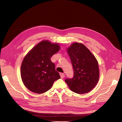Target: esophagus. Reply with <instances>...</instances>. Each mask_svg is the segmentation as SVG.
<instances>
[{
    "label": "esophagus",
    "instance_id": "34e87169",
    "mask_svg": "<svg viewBox=\"0 0 122 122\" xmlns=\"http://www.w3.org/2000/svg\"><path fill=\"white\" fill-rule=\"evenodd\" d=\"M60 76H61V79L64 78V73H60Z\"/></svg>",
    "mask_w": 122,
    "mask_h": 122
}]
</instances>
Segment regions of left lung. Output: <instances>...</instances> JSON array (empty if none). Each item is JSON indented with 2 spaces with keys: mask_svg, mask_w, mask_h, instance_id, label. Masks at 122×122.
I'll use <instances>...</instances> for the list:
<instances>
[{
  "mask_svg": "<svg viewBox=\"0 0 122 122\" xmlns=\"http://www.w3.org/2000/svg\"><path fill=\"white\" fill-rule=\"evenodd\" d=\"M73 66L74 75L65 82L72 91L85 94L91 91L99 79V69L97 60L82 43H72L67 49Z\"/></svg>",
  "mask_w": 122,
  "mask_h": 122,
  "instance_id": "obj_1",
  "label": "left lung"
}]
</instances>
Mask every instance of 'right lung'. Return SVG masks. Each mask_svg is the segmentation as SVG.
<instances>
[{"mask_svg":"<svg viewBox=\"0 0 122 122\" xmlns=\"http://www.w3.org/2000/svg\"><path fill=\"white\" fill-rule=\"evenodd\" d=\"M58 43L42 41L25 56L21 64V76L28 90L41 94L50 90L54 82L60 78L51 57L60 50Z\"/></svg>","mask_w":122,"mask_h":122,"instance_id":"add662e5","label":"right lung"}]
</instances>
